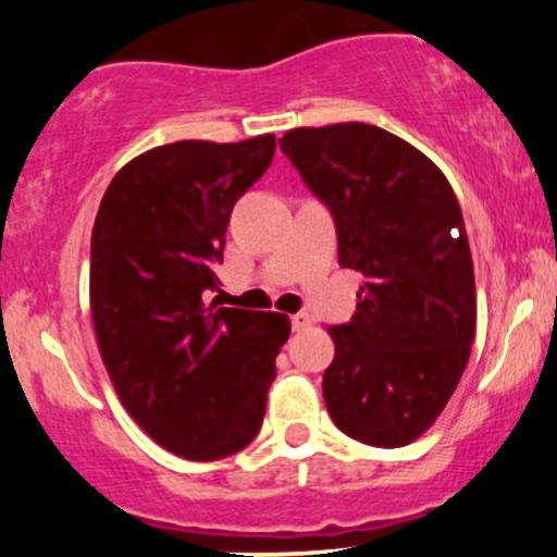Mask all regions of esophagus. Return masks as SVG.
Instances as JSON below:
<instances>
[{
  "label": "esophagus",
  "mask_w": 557,
  "mask_h": 557,
  "mask_svg": "<svg viewBox=\"0 0 557 557\" xmlns=\"http://www.w3.org/2000/svg\"><path fill=\"white\" fill-rule=\"evenodd\" d=\"M290 322H293V330H296V332L311 327V317L306 314V311H298V314H293Z\"/></svg>",
  "instance_id": "1"
}]
</instances>
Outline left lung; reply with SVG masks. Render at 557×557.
Masks as SVG:
<instances>
[{
  "instance_id": "obj_1",
  "label": "left lung",
  "mask_w": 557,
  "mask_h": 557,
  "mask_svg": "<svg viewBox=\"0 0 557 557\" xmlns=\"http://www.w3.org/2000/svg\"><path fill=\"white\" fill-rule=\"evenodd\" d=\"M280 149L332 212L341 267L363 274L356 314L327 330L330 417L359 443H413L456 393L474 343L458 198L432 159L376 125L296 127Z\"/></svg>"
}]
</instances>
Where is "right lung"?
I'll return each mask as SVG.
<instances>
[{
	"mask_svg": "<svg viewBox=\"0 0 557 557\" xmlns=\"http://www.w3.org/2000/svg\"><path fill=\"white\" fill-rule=\"evenodd\" d=\"M274 136L177 140L127 162L91 233L101 359L136 424L164 450L216 461L257 437L290 319L203 304L235 201L264 175Z\"/></svg>",
	"mask_w": 557,
	"mask_h": 557,
	"instance_id": "1",
	"label": "right lung"
}]
</instances>
